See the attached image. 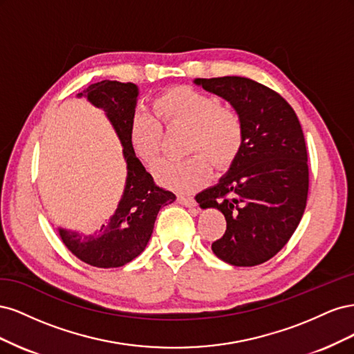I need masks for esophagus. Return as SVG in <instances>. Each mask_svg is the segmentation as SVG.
Masks as SVG:
<instances>
[{
    "instance_id": "34e87169",
    "label": "esophagus",
    "mask_w": 354,
    "mask_h": 354,
    "mask_svg": "<svg viewBox=\"0 0 354 354\" xmlns=\"http://www.w3.org/2000/svg\"><path fill=\"white\" fill-rule=\"evenodd\" d=\"M177 202L180 205H185V207H195V199L192 196H185V195H178L177 196Z\"/></svg>"
}]
</instances>
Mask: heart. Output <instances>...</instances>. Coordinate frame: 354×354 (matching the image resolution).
Wrapping results in <instances>:
<instances>
[{
  "label": "heart",
  "mask_w": 354,
  "mask_h": 354,
  "mask_svg": "<svg viewBox=\"0 0 354 354\" xmlns=\"http://www.w3.org/2000/svg\"><path fill=\"white\" fill-rule=\"evenodd\" d=\"M159 120L165 125L189 127L185 159H165L155 168L160 185L177 192H192L205 183L211 162L217 168L229 167L243 145L241 115L220 104L214 95L189 85L168 88L153 100ZM162 125L153 115L137 111L130 122L128 140L133 153L146 165H153L162 147Z\"/></svg>",
  "instance_id": "1"
}]
</instances>
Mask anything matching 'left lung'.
Returning a JSON list of instances; mask_svg holds the SVG:
<instances>
[{
    "label": "left lung",
    "instance_id": "obj_1",
    "mask_svg": "<svg viewBox=\"0 0 354 354\" xmlns=\"http://www.w3.org/2000/svg\"><path fill=\"white\" fill-rule=\"evenodd\" d=\"M196 85L230 102L243 122V145L218 183L196 195L217 208L227 227L211 248L220 260L251 267L279 252L301 220L308 194L304 134L281 94L243 77L196 78Z\"/></svg>",
    "mask_w": 354,
    "mask_h": 354
}]
</instances>
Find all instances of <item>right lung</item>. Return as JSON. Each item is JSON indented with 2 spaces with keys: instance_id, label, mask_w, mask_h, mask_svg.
I'll list each match as a JSON object with an SVG mask.
<instances>
[{
  "instance_id": "right-lung-1",
  "label": "right lung",
  "mask_w": 354,
  "mask_h": 354,
  "mask_svg": "<svg viewBox=\"0 0 354 354\" xmlns=\"http://www.w3.org/2000/svg\"><path fill=\"white\" fill-rule=\"evenodd\" d=\"M82 95L106 113L120 137L127 162V183L115 214L97 232L81 234L59 229V233L63 243L77 259L94 267L111 269L130 263L145 251L159 209L173 203L176 195L156 186L153 177L131 151L128 130L136 113L137 85L104 80L78 93V97Z\"/></svg>"
}]
</instances>
